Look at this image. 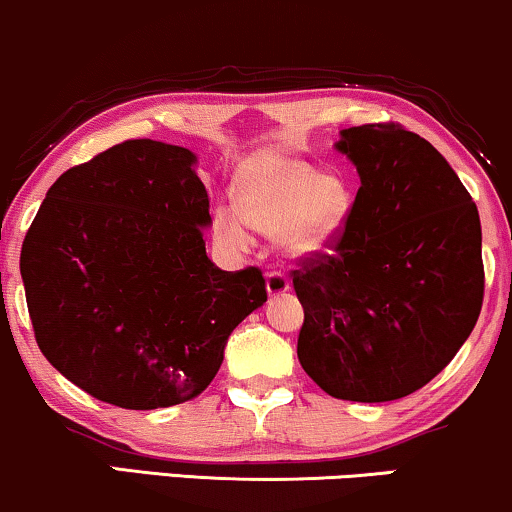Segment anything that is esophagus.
Here are the masks:
<instances>
[{"label":"esophagus","mask_w":512,"mask_h":512,"mask_svg":"<svg viewBox=\"0 0 512 512\" xmlns=\"http://www.w3.org/2000/svg\"><path fill=\"white\" fill-rule=\"evenodd\" d=\"M288 290H290V281L281 269L267 271V293H269V297L283 295V293H288Z\"/></svg>","instance_id":"1"}]
</instances>
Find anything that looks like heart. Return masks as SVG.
<instances>
[{"label": "heart", "mask_w": 512, "mask_h": 512, "mask_svg": "<svg viewBox=\"0 0 512 512\" xmlns=\"http://www.w3.org/2000/svg\"><path fill=\"white\" fill-rule=\"evenodd\" d=\"M347 210V189L338 179L283 160L245 189L243 215L222 210L217 222L234 238H243L248 224L262 231H281L283 248L295 257H307L338 236Z\"/></svg>", "instance_id": "heart-1"}]
</instances>
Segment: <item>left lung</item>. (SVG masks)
Segmentation results:
<instances>
[{
    "instance_id": "8db88e82",
    "label": "left lung",
    "mask_w": 512,
    "mask_h": 512,
    "mask_svg": "<svg viewBox=\"0 0 512 512\" xmlns=\"http://www.w3.org/2000/svg\"><path fill=\"white\" fill-rule=\"evenodd\" d=\"M361 177L331 250L300 257L297 359L335 399L392 401L468 340L484 297L477 205L430 141L397 122L342 129Z\"/></svg>"
}]
</instances>
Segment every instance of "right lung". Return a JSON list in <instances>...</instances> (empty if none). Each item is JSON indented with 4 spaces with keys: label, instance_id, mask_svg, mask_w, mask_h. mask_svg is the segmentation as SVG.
Returning <instances> with one entry per match:
<instances>
[{
    "label": "right lung",
    "instance_id": "obj_1",
    "mask_svg": "<svg viewBox=\"0 0 512 512\" xmlns=\"http://www.w3.org/2000/svg\"><path fill=\"white\" fill-rule=\"evenodd\" d=\"M196 155L129 139L70 167L21 248L35 340L58 373L132 411L198 397L229 335L267 302L260 267L205 255L210 196Z\"/></svg>",
    "mask_w": 512,
    "mask_h": 512
}]
</instances>
